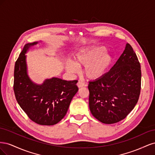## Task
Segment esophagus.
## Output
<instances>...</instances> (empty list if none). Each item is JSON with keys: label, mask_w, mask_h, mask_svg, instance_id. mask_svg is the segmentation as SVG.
Returning a JSON list of instances; mask_svg holds the SVG:
<instances>
[{"label": "esophagus", "mask_w": 155, "mask_h": 155, "mask_svg": "<svg viewBox=\"0 0 155 155\" xmlns=\"http://www.w3.org/2000/svg\"><path fill=\"white\" fill-rule=\"evenodd\" d=\"M77 85L79 88H81V87H83L84 86H85V84L84 82H82V81H78V83H77Z\"/></svg>", "instance_id": "1"}]
</instances>
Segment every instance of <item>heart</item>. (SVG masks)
<instances>
[{
    "label": "heart",
    "mask_w": 155,
    "mask_h": 155,
    "mask_svg": "<svg viewBox=\"0 0 155 155\" xmlns=\"http://www.w3.org/2000/svg\"><path fill=\"white\" fill-rule=\"evenodd\" d=\"M106 49L103 46H92L79 51L76 58V64L68 60L67 69L70 73H76L78 67H85L83 74L90 79H96L107 72L112 61V56L105 53Z\"/></svg>",
    "instance_id": "1"
}]
</instances>
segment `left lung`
Returning <instances> with one entry per match:
<instances>
[{
	"label": "left lung",
	"instance_id": "obj_1",
	"mask_svg": "<svg viewBox=\"0 0 155 155\" xmlns=\"http://www.w3.org/2000/svg\"><path fill=\"white\" fill-rule=\"evenodd\" d=\"M141 78L137 55L127 43L109 71L89 82V107L93 116L106 124L125 118L138 101Z\"/></svg>",
	"mask_w": 155,
	"mask_h": 155
}]
</instances>
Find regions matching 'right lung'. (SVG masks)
I'll return each instance as SVG.
<instances>
[{
    "label": "right lung",
    "mask_w": 155,
    "mask_h": 155,
    "mask_svg": "<svg viewBox=\"0 0 155 155\" xmlns=\"http://www.w3.org/2000/svg\"><path fill=\"white\" fill-rule=\"evenodd\" d=\"M37 42L26 44L14 69L13 91L16 100L28 118L41 125L58 124L66 115L71 100L78 91V80L53 78L43 85L32 83L26 72L25 53Z\"/></svg>",
    "instance_id": "add662e5"
}]
</instances>
